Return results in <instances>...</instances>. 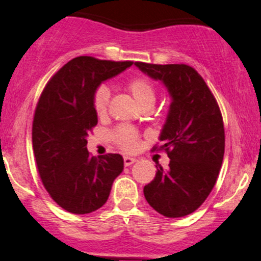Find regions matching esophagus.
<instances>
[{"label": "esophagus", "instance_id": "obj_1", "mask_svg": "<svg viewBox=\"0 0 261 261\" xmlns=\"http://www.w3.org/2000/svg\"><path fill=\"white\" fill-rule=\"evenodd\" d=\"M135 162H136V158H133V157H125V158H124V164H125V167L131 166V164H134Z\"/></svg>", "mask_w": 261, "mask_h": 261}]
</instances>
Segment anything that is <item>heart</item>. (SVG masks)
I'll return each instance as SVG.
<instances>
[{"mask_svg": "<svg viewBox=\"0 0 261 261\" xmlns=\"http://www.w3.org/2000/svg\"><path fill=\"white\" fill-rule=\"evenodd\" d=\"M128 91L134 95L135 100L141 108L146 106H154L155 101V92L153 86L145 79H135L128 83ZM110 92L107 86L98 87L97 91L93 95V107H94L95 113L101 116L107 113L108 104H109ZM115 140L118 145L124 149V151L131 152L137 147V135L133 128L122 126L116 130Z\"/></svg>", "mask_w": 261, "mask_h": 261, "instance_id": "b5f03b06", "label": "heart"}]
</instances>
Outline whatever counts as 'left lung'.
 <instances>
[{"mask_svg":"<svg viewBox=\"0 0 261 261\" xmlns=\"http://www.w3.org/2000/svg\"><path fill=\"white\" fill-rule=\"evenodd\" d=\"M135 66L160 81L172 100L160 135L169 168L164 170L157 164L154 179L145 185L143 194L158 214L187 216L207 199L222 166L224 128L220 108L205 81L190 66L145 62Z\"/></svg>","mask_w":261,"mask_h":261,"instance_id":"left-lung-1","label":"left lung"}]
</instances>
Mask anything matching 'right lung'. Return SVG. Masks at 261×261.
Instances as JSON below:
<instances>
[{
	"label": "right lung",
	"mask_w": 261,
	"mask_h": 261,
	"mask_svg": "<svg viewBox=\"0 0 261 261\" xmlns=\"http://www.w3.org/2000/svg\"><path fill=\"white\" fill-rule=\"evenodd\" d=\"M131 65L91 56L74 58L54 74L38 101L33 149L39 174L54 201L71 214L100 208L124 169L118 153L91 157L87 137L98 124L94 92Z\"/></svg>",
	"instance_id": "add662e5"
}]
</instances>
